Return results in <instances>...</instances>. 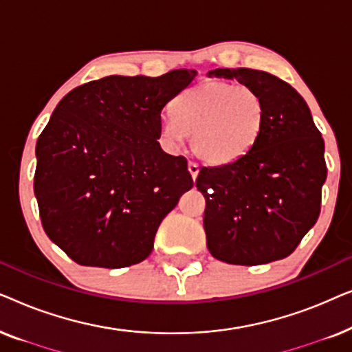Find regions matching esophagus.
Returning a JSON list of instances; mask_svg holds the SVG:
<instances>
[{
    "label": "esophagus",
    "mask_w": 352,
    "mask_h": 352,
    "mask_svg": "<svg viewBox=\"0 0 352 352\" xmlns=\"http://www.w3.org/2000/svg\"><path fill=\"white\" fill-rule=\"evenodd\" d=\"M187 168H189V173H190V176H192V179H197V176H199V171H200V168H199V165H197L195 162H189V165H187Z\"/></svg>",
    "instance_id": "esophagus-1"
}]
</instances>
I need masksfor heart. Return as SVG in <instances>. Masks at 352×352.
I'll use <instances>...</instances> for the list:
<instances>
[{
	"mask_svg": "<svg viewBox=\"0 0 352 352\" xmlns=\"http://www.w3.org/2000/svg\"><path fill=\"white\" fill-rule=\"evenodd\" d=\"M266 122V102L252 86L206 80L177 96L163 117L162 138L179 146L190 133L195 155L211 165H229L252 151Z\"/></svg>",
	"mask_w": 352,
	"mask_h": 352,
	"instance_id": "1",
	"label": "heart"
}]
</instances>
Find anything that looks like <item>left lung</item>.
I'll return each instance as SVG.
<instances>
[{"label": "left lung", "mask_w": 352, "mask_h": 352, "mask_svg": "<svg viewBox=\"0 0 352 352\" xmlns=\"http://www.w3.org/2000/svg\"><path fill=\"white\" fill-rule=\"evenodd\" d=\"M266 102V122L247 155L201 168L206 247L219 261L258 266L287 258L316 224L327 179L324 139L306 100L285 81L253 69H216Z\"/></svg>", "instance_id": "obj_1"}]
</instances>
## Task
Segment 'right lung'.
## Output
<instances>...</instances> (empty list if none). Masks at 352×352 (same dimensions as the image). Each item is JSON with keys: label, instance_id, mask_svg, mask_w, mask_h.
<instances>
[{"label": "right lung", "instance_id": "add662e5", "mask_svg": "<svg viewBox=\"0 0 352 352\" xmlns=\"http://www.w3.org/2000/svg\"><path fill=\"white\" fill-rule=\"evenodd\" d=\"M197 70L110 75L65 94L36 141L45 232L81 266L126 267L152 253L163 218L194 186L184 157L162 151V110Z\"/></svg>", "mask_w": 352, "mask_h": 352}]
</instances>
